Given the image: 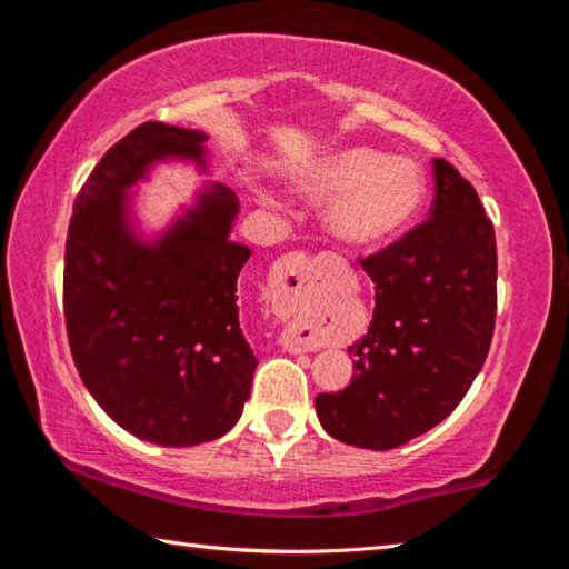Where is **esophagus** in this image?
Instances as JSON below:
<instances>
[{
    "label": "esophagus",
    "instance_id": "esophagus-1",
    "mask_svg": "<svg viewBox=\"0 0 569 569\" xmlns=\"http://www.w3.org/2000/svg\"><path fill=\"white\" fill-rule=\"evenodd\" d=\"M313 266L311 258L306 253H288L281 261L276 263V276L278 283H281V293L286 296V303H306L316 296V283H313ZM281 349L288 353H306L316 351V343L311 339H303L296 329H283Z\"/></svg>",
    "mask_w": 569,
    "mask_h": 569
}]
</instances>
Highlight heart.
Masks as SVG:
<instances>
[{
    "instance_id": "1",
    "label": "heart",
    "mask_w": 569,
    "mask_h": 569,
    "mask_svg": "<svg viewBox=\"0 0 569 569\" xmlns=\"http://www.w3.org/2000/svg\"><path fill=\"white\" fill-rule=\"evenodd\" d=\"M296 188L311 200H333L331 233L356 248L399 238L427 198V178L417 162L371 148H346L313 160L296 178Z\"/></svg>"
}]
</instances>
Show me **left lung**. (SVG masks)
Instances as JSON below:
<instances>
[{
    "label": "left lung",
    "mask_w": 569,
    "mask_h": 569,
    "mask_svg": "<svg viewBox=\"0 0 569 569\" xmlns=\"http://www.w3.org/2000/svg\"><path fill=\"white\" fill-rule=\"evenodd\" d=\"M427 223L363 258L377 306L349 346L353 379L319 393L326 435L361 449H393L437 427L465 399L489 353L497 316V240L471 182L435 160Z\"/></svg>",
    "instance_id": "1"
}]
</instances>
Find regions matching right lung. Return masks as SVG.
Listing matches in <instances>:
<instances>
[{
	"label": "right lung",
	"mask_w": 569,
	"mask_h": 569,
	"mask_svg": "<svg viewBox=\"0 0 569 569\" xmlns=\"http://www.w3.org/2000/svg\"><path fill=\"white\" fill-rule=\"evenodd\" d=\"M208 134L146 122L112 146L74 200L64 248V323L84 387L138 439L196 447L243 413L258 359L238 321L250 248L230 240L238 198L206 182L156 238L130 188L158 162L208 170Z\"/></svg>",
	"instance_id": "add662e5"
}]
</instances>
